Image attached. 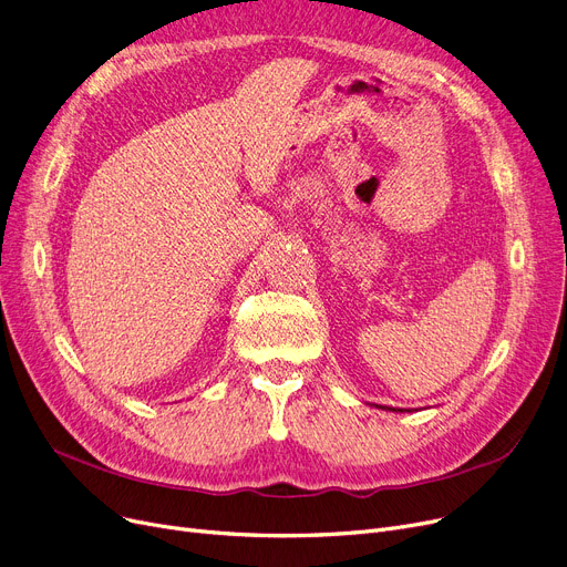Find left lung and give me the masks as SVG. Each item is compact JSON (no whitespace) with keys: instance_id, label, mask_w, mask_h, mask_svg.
Segmentation results:
<instances>
[{"instance_id":"left-lung-1","label":"left lung","mask_w":567,"mask_h":567,"mask_svg":"<svg viewBox=\"0 0 567 567\" xmlns=\"http://www.w3.org/2000/svg\"><path fill=\"white\" fill-rule=\"evenodd\" d=\"M379 409H385V411H395V413H398V411H400V413L404 411V409H395V406H379Z\"/></svg>"}]
</instances>
